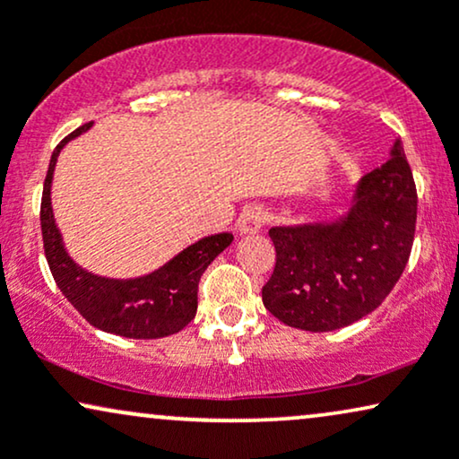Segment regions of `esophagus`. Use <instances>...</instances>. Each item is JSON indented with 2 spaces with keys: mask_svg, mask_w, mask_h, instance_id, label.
<instances>
[{
  "mask_svg": "<svg viewBox=\"0 0 459 459\" xmlns=\"http://www.w3.org/2000/svg\"><path fill=\"white\" fill-rule=\"evenodd\" d=\"M265 223V212L261 206H247L238 219V230L240 234H257Z\"/></svg>",
  "mask_w": 459,
  "mask_h": 459,
  "instance_id": "obj_1",
  "label": "esophagus"
}]
</instances>
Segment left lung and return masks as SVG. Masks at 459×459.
I'll return each mask as SVG.
<instances>
[{
	"label": "left lung",
	"mask_w": 459,
	"mask_h": 459,
	"mask_svg": "<svg viewBox=\"0 0 459 459\" xmlns=\"http://www.w3.org/2000/svg\"><path fill=\"white\" fill-rule=\"evenodd\" d=\"M418 189L396 141L392 158L367 172L342 221L272 228L276 265L261 297L293 329L335 331L371 314L394 289L411 255Z\"/></svg>",
	"instance_id": "obj_1"
}]
</instances>
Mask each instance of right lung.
<instances>
[{
  "mask_svg": "<svg viewBox=\"0 0 459 459\" xmlns=\"http://www.w3.org/2000/svg\"><path fill=\"white\" fill-rule=\"evenodd\" d=\"M91 124H84L65 136L56 145L50 166H48L39 211L48 265L61 293L97 329L130 339L172 335L194 320L195 309H198L200 276L211 265V261L230 247L234 236L215 234L202 238L164 267L147 276L133 278V281L94 276L74 264V259L65 251L63 238L58 234L55 215H52L50 186L63 145L91 128Z\"/></svg>",
  "mask_w": 459,
  "mask_h": 459,
  "instance_id": "1",
  "label": "right lung"
}]
</instances>
